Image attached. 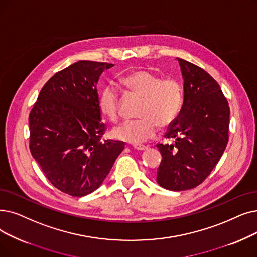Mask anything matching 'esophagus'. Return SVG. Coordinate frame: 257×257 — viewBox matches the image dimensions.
<instances>
[{"instance_id": "esophagus-1", "label": "esophagus", "mask_w": 257, "mask_h": 257, "mask_svg": "<svg viewBox=\"0 0 257 257\" xmlns=\"http://www.w3.org/2000/svg\"><path fill=\"white\" fill-rule=\"evenodd\" d=\"M133 149H136L138 151H144V150H147L148 147L144 146V145H135V146H133Z\"/></svg>"}]
</instances>
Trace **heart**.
<instances>
[{
    "instance_id": "1",
    "label": "heart",
    "mask_w": 257,
    "mask_h": 257,
    "mask_svg": "<svg viewBox=\"0 0 257 257\" xmlns=\"http://www.w3.org/2000/svg\"><path fill=\"white\" fill-rule=\"evenodd\" d=\"M122 84L131 92L143 97L137 120H125L115 126L111 133L118 141L140 145L152 140L159 130L169 127L177 117L183 104V90L177 81L162 79L153 72L139 70L122 77ZM101 112L111 120L119 115V94L117 89L108 85L98 97Z\"/></svg>"
}]
</instances>
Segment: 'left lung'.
<instances>
[{
    "mask_svg": "<svg viewBox=\"0 0 257 257\" xmlns=\"http://www.w3.org/2000/svg\"><path fill=\"white\" fill-rule=\"evenodd\" d=\"M184 80V102L165 138L158 144L162 162L158 184L184 191L202 184L224 153L229 140L230 108L217 82L200 67L177 58Z\"/></svg>",
    "mask_w": 257,
    "mask_h": 257,
    "instance_id": "left-lung-1",
    "label": "left lung"
}]
</instances>
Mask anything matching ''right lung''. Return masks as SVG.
<instances>
[{
    "mask_svg": "<svg viewBox=\"0 0 257 257\" xmlns=\"http://www.w3.org/2000/svg\"><path fill=\"white\" fill-rule=\"evenodd\" d=\"M112 64L79 61L44 85L29 114L33 159L64 193L84 196L101 186L125 144L101 138L96 85Z\"/></svg>",
    "mask_w": 257,
    "mask_h": 257,
    "instance_id": "add662e5",
    "label": "right lung"
}]
</instances>
